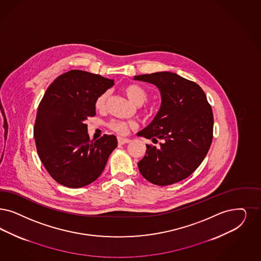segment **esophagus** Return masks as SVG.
<instances>
[{"label":"esophagus","mask_w":261,"mask_h":261,"mask_svg":"<svg viewBox=\"0 0 261 261\" xmlns=\"http://www.w3.org/2000/svg\"><path fill=\"white\" fill-rule=\"evenodd\" d=\"M130 140L128 138H124V137H118V143L119 145L126 144V143H129Z\"/></svg>","instance_id":"esophagus-1"}]
</instances>
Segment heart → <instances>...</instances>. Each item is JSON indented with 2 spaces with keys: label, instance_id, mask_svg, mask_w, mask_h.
<instances>
[{
  "label": "heart",
  "instance_id": "heart-1",
  "mask_svg": "<svg viewBox=\"0 0 261 261\" xmlns=\"http://www.w3.org/2000/svg\"><path fill=\"white\" fill-rule=\"evenodd\" d=\"M124 92L126 94L127 98L136 106H141L143 105L147 97H148V93L145 90L144 88L137 85V84H128L126 85V87L124 88ZM107 97L108 94L107 93H103L101 94L99 97H97V101H96V107L97 109H102L103 107H106V102H107ZM129 126H135L134 123H129L126 124L124 122H116L113 121L110 123V127L115 130L118 134L120 135H124L126 134L128 129Z\"/></svg>",
  "mask_w": 261,
  "mask_h": 261
}]
</instances>
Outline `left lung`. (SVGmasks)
Returning a JSON list of instances; mask_svg holds the SVG:
<instances>
[{"label": "left lung", "mask_w": 261, "mask_h": 261, "mask_svg": "<svg viewBox=\"0 0 261 261\" xmlns=\"http://www.w3.org/2000/svg\"><path fill=\"white\" fill-rule=\"evenodd\" d=\"M154 84L161 93V107L138 137L160 146L146 145L138 168L146 180L168 186L189 177L202 163L213 139L212 108L196 83L170 71L134 76Z\"/></svg>", "instance_id": "left-lung-1"}]
</instances>
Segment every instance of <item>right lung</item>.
Instances as JSON below:
<instances>
[{
    "label": "right lung",
    "instance_id": "right-lung-1",
    "mask_svg": "<svg viewBox=\"0 0 261 261\" xmlns=\"http://www.w3.org/2000/svg\"><path fill=\"white\" fill-rule=\"evenodd\" d=\"M114 85L113 79L72 69L56 78L42 97L34 137L39 159L59 184L77 189L102 173L117 147L115 135L90 139L85 121L96 115L97 97Z\"/></svg>",
    "mask_w": 261,
    "mask_h": 261
}]
</instances>
